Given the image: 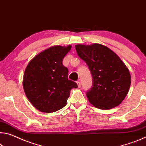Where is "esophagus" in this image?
<instances>
[{"label": "esophagus", "instance_id": "34e87169", "mask_svg": "<svg viewBox=\"0 0 146 146\" xmlns=\"http://www.w3.org/2000/svg\"><path fill=\"white\" fill-rule=\"evenodd\" d=\"M77 83L78 87V88H80V86H81V84H80V82L79 81V80H78V81L77 82Z\"/></svg>", "mask_w": 146, "mask_h": 146}]
</instances>
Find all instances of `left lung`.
<instances>
[{
    "instance_id": "obj_1",
    "label": "left lung",
    "mask_w": 146,
    "mask_h": 146,
    "mask_svg": "<svg viewBox=\"0 0 146 146\" xmlns=\"http://www.w3.org/2000/svg\"><path fill=\"white\" fill-rule=\"evenodd\" d=\"M75 48L92 76V86L86 92L90 103L103 110L118 106L128 93L131 81L125 64L112 50L100 44L76 45Z\"/></svg>"
}]
</instances>
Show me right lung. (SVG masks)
Masks as SVG:
<instances>
[{"label":"right lung","mask_w":146,"mask_h":146,"mask_svg":"<svg viewBox=\"0 0 146 146\" xmlns=\"http://www.w3.org/2000/svg\"><path fill=\"white\" fill-rule=\"evenodd\" d=\"M71 46H54L38 54L29 62L23 76V88L30 102L42 112L64 107L77 83L68 78V69L62 61Z\"/></svg>","instance_id":"1"}]
</instances>
